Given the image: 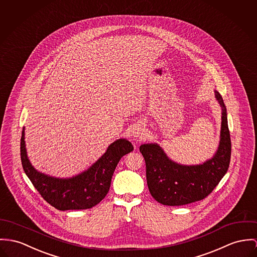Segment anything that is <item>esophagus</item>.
Segmentation results:
<instances>
[{"label":"esophagus","mask_w":257,"mask_h":257,"mask_svg":"<svg viewBox=\"0 0 257 257\" xmlns=\"http://www.w3.org/2000/svg\"><path fill=\"white\" fill-rule=\"evenodd\" d=\"M133 137L135 139H143L145 137V129L143 128H135L133 131Z\"/></svg>","instance_id":"obj_1"}]
</instances>
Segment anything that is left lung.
I'll return each instance as SVG.
<instances>
[{"mask_svg":"<svg viewBox=\"0 0 257 257\" xmlns=\"http://www.w3.org/2000/svg\"><path fill=\"white\" fill-rule=\"evenodd\" d=\"M215 97L222 107V122L219 147L211 159L198 165H182L168 158L158 144L141 145L149 191L159 203L179 206L201 200L214 190L227 173L231 159L227 110L217 91Z\"/></svg>","mask_w":257,"mask_h":257,"instance_id":"8db88e82","label":"left lung"}]
</instances>
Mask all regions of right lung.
<instances>
[{"mask_svg": "<svg viewBox=\"0 0 257 257\" xmlns=\"http://www.w3.org/2000/svg\"><path fill=\"white\" fill-rule=\"evenodd\" d=\"M133 150V145L126 139L116 140L88 170L74 177L61 179L40 173L31 165L25 149L24 128L20 140V157L25 174L42 198L62 211L88 209L97 205L109 191L119 160Z\"/></svg>", "mask_w": 257, "mask_h": 257, "instance_id": "right-lung-1", "label": "right lung"}]
</instances>
